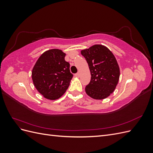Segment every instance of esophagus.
<instances>
[{
	"label": "esophagus",
	"mask_w": 153,
	"mask_h": 153,
	"mask_svg": "<svg viewBox=\"0 0 153 153\" xmlns=\"http://www.w3.org/2000/svg\"><path fill=\"white\" fill-rule=\"evenodd\" d=\"M75 76H76V77H80V72H78L77 73H76L75 74Z\"/></svg>",
	"instance_id": "obj_1"
}]
</instances>
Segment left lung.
I'll use <instances>...</instances> for the list:
<instances>
[{"label":"left lung","instance_id":"obj_1","mask_svg":"<svg viewBox=\"0 0 153 153\" xmlns=\"http://www.w3.org/2000/svg\"><path fill=\"white\" fill-rule=\"evenodd\" d=\"M90 69L91 78L85 87L88 96L95 100H103L112 94L116 87L120 69L114 54L101 45H94L81 51Z\"/></svg>","mask_w":153,"mask_h":153}]
</instances>
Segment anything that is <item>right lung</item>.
I'll return each mask as SVG.
<instances>
[{"instance_id":"right-lung-1","label":"right lung","mask_w":153,"mask_h":153,"mask_svg":"<svg viewBox=\"0 0 153 153\" xmlns=\"http://www.w3.org/2000/svg\"><path fill=\"white\" fill-rule=\"evenodd\" d=\"M65 56L61 50H47L39 57L32 69V79L35 87L48 100L61 98L72 79L70 65L64 59Z\"/></svg>"}]
</instances>
